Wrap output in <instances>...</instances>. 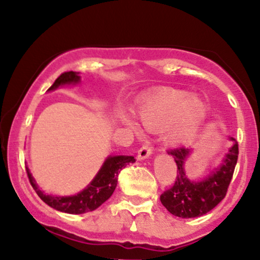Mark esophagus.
I'll return each instance as SVG.
<instances>
[{"label": "esophagus", "mask_w": 260, "mask_h": 260, "mask_svg": "<svg viewBox=\"0 0 260 260\" xmlns=\"http://www.w3.org/2000/svg\"><path fill=\"white\" fill-rule=\"evenodd\" d=\"M151 151H153V150H151V148L149 147L148 144H144L138 150V159L139 160L147 159V157H149L151 155Z\"/></svg>", "instance_id": "obj_1"}]
</instances>
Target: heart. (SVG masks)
Listing matches in <instances>:
<instances>
[{
	"label": "heart",
	"instance_id": "obj_1",
	"mask_svg": "<svg viewBox=\"0 0 260 260\" xmlns=\"http://www.w3.org/2000/svg\"><path fill=\"white\" fill-rule=\"evenodd\" d=\"M138 117L147 129H164L169 145H184L198 136L207 118V106L198 96L182 90H164L145 98L138 109ZM131 127L136 126L127 121Z\"/></svg>",
	"mask_w": 260,
	"mask_h": 260
}]
</instances>
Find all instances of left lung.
<instances>
[{"label":"left lung","instance_id":"1","mask_svg":"<svg viewBox=\"0 0 260 260\" xmlns=\"http://www.w3.org/2000/svg\"><path fill=\"white\" fill-rule=\"evenodd\" d=\"M230 139L235 142L234 138ZM168 153L174 156L177 164V176L174 186L160 196V201L172 215L183 219L202 216L225 198L238 159L237 142L230 148L220 168L199 182L189 181L184 172V161L190 149L175 148L170 149Z\"/></svg>","mask_w":260,"mask_h":260}]
</instances>
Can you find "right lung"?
I'll return each instance as SVG.
<instances>
[{
    "label": "right lung",
    "instance_id": "1",
    "mask_svg": "<svg viewBox=\"0 0 260 260\" xmlns=\"http://www.w3.org/2000/svg\"><path fill=\"white\" fill-rule=\"evenodd\" d=\"M80 80L78 73L73 72H64L55 80V83L50 86L49 90H55L58 86L64 84H76ZM136 159L133 156H124V155H116V156H109L104 162L103 168L95 176V178L90 182L85 189L79 192L76 196L70 197H57L46 194L44 190H41L38 187L37 182L29 170H26L29 182L31 187L37 192V194L40 197L43 202L47 205L56 209V210L62 211L67 214H84L88 211H92L100 207L103 203H105L110 197L112 196L113 190L117 186L118 174L123 168H126L128 164L134 162Z\"/></svg>",
    "mask_w": 260,
    "mask_h": 260
}]
</instances>
